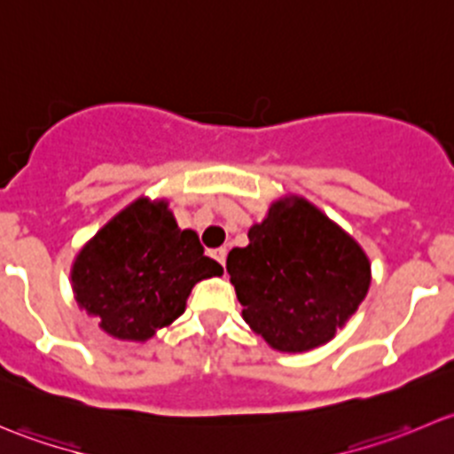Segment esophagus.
Wrapping results in <instances>:
<instances>
[{
  "label": "esophagus",
  "mask_w": 454,
  "mask_h": 454,
  "mask_svg": "<svg viewBox=\"0 0 454 454\" xmlns=\"http://www.w3.org/2000/svg\"><path fill=\"white\" fill-rule=\"evenodd\" d=\"M210 256H213L215 261H217V263H226V248H217V250H213V253H210Z\"/></svg>",
  "instance_id": "1"
}]
</instances>
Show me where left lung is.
I'll use <instances>...</instances> for the list:
<instances>
[{
  "label": "left lung",
  "mask_w": 454,
  "mask_h": 454,
  "mask_svg": "<svg viewBox=\"0 0 454 454\" xmlns=\"http://www.w3.org/2000/svg\"><path fill=\"white\" fill-rule=\"evenodd\" d=\"M248 239L228 253L226 270L241 316L272 349L301 354L325 345L367 296L364 250L305 198L272 201Z\"/></svg>",
  "instance_id": "left-lung-1"
}]
</instances>
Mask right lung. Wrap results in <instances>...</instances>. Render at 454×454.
<instances>
[{
    "label": "right lung",
    "mask_w": 454,
    "mask_h": 454,
    "mask_svg": "<svg viewBox=\"0 0 454 454\" xmlns=\"http://www.w3.org/2000/svg\"><path fill=\"white\" fill-rule=\"evenodd\" d=\"M222 274L198 232L177 226L167 200L140 198L81 248L72 287L105 333L145 342L184 312L195 283Z\"/></svg>",
    "instance_id": "obj_1"
}]
</instances>
